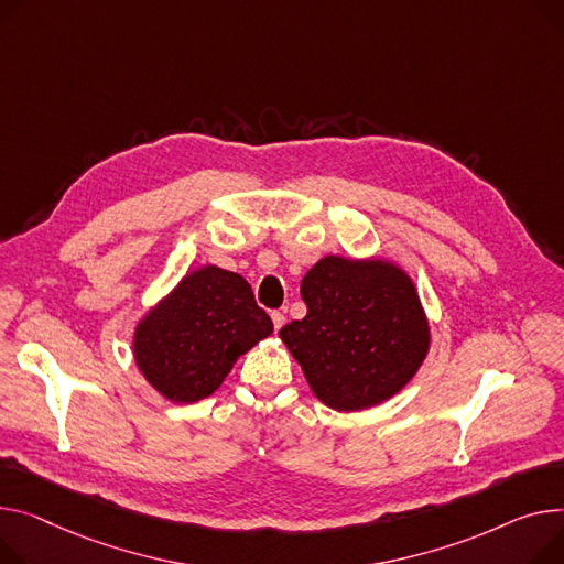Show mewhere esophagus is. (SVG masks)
Here are the masks:
<instances>
[{
  "mask_svg": "<svg viewBox=\"0 0 564 564\" xmlns=\"http://www.w3.org/2000/svg\"><path fill=\"white\" fill-rule=\"evenodd\" d=\"M272 322H274V328L279 330V328L285 324V315H283L281 311H274V313H272Z\"/></svg>",
  "mask_w": 564,
  "mask_h": 564,
  "instance_id": "1",
  "label": "esophagus"
}]
</instances>
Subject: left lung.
<instances>
[{"mask_svg": "<svg viewBox=\"0 0 564 564\" xmlns=\"http://www.w3.org/2000/svg\"><path fill=\"white\" fill-rule=\"evenodd\" d=\"M306 317L279 330L313 394L356 412L401 392L422 367L431 328L412 279L390 260L324 256L302 281Z\"/></svg>", "mask_w": 564, "mask_h": 564, "instance_id": "left-lung-1", "label": "left lung"}]
</instances>
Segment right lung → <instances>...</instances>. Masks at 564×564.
<instances>
[{
	"mask_svg": "<svg viewBox=\"0 0 564 564\" xmlns=\"http://www.w3.org/2000/svg\"><path fill=\"white\" fill-rule=\"evenodd\" d=\"M272 330V319L240 274L204 265L138 322L133 358L159 394L195 403L210 397L236 360Z\"/></svg>",
	"mask_w": 564,
	"mask_h": 564,
	"instance_id": "add662e5",
	"label": "right lung"
}]
</instances>
